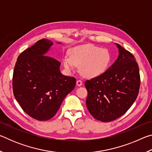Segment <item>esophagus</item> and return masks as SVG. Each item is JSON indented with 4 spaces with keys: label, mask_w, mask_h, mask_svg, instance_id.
<instances>
[{
    "label": "esophagus",
    "mask_w": 152,
    "mask_h": 152,
    "mask_svg": "<svg viewBox=\"0 0 152 152\" xmlns=\"http://www.w3.org/2000/svg\"><path fill=\"white\" fill-rule=\"evenodd\" d=\"M76 84L78 86H81L82 85V82L80 80H78L76 81Z\"/></svg>",
    "instance_id": "34e87169"
}]
</instances>
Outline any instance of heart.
Segmentation results:
<instances>
[{
  "label": "heart",
  "instance_id": "obj_1",
  "mask_svg": "<svg viewBox=\"0 0 152 152\" xmlns=\"http://www.w3.org/2000/svg\"><path fill=\"white\" fill-rule=\"evenodd\" d=\"M111 56L107 49L92 44L76 46L69 51V56L63 58V65L71 72L79 66L81 75L86 78H93L105 72L110 64Z\"/></svg>",
  "mask_w": 152,
  "mask_h": 152
}]
</instances>
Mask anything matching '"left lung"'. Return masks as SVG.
<instances>
[{
    "label": "left lung",
    "mask_w": 152,
    "mask_h": 152,
    "mask_svg": "<svg viewBox=\"0 0 152 152\" xmlns=\"http://www.w3.org/2000/svg\"><path fill=\"white\" fill-rule=\"evenodd\" d=\"M119 56L102 75L85 82L86 107L94 119L110 122L121 117L132 106L139 93L140 70L135 58L116 43Z\"/></svg>",
    "instance_id": "1"
}]
</instances>
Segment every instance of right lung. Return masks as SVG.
<instances>
[{
  "mask_svg": "<svg viewBox=\"0 0 152 152\" xmlns=\"http://www.w3.org/2000/svg\"><path fill=\"white\" fill-rule=\"evenodd\" d=\"M52 45L48 39L38 41L19 56L13 71L15 99L27 115L38 121L54 116L76 86L75 78L61 73L60 61L45 56Z\"/></svg>",
  "mask_w": 152,
  "mask_h": 152,
  "instance_id": "add662e5",
  "label": "right lung"
}]
</instances>
